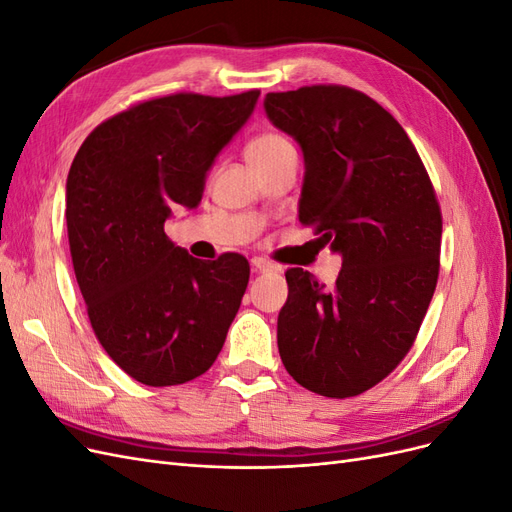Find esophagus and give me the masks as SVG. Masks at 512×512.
Returning <instances> with one entry per match:
<instances>
[{
  "mask_svg": "<svg viewBox=\"0 0 512 512\" xmlns=\"http://www.w3.org/2000/svg\"><path fill=\"white\" fill-rule=\"evenodd\" d=\"M252 269L256 273H273V271H280V267L275 265V262L267 260V258H260V256H254L252 258Z\"/></svg>",
  "mask_w": 512,
  "mask_h": 512,
  "instance_id": "1",
  "label": "esophagus"
}]
</instances>
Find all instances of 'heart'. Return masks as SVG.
<instances>
[{"label":"heart","mask_w":512,"mask_h":512,"mask_svg":"<svg viewBox=\"0 0 512 512\" xmlns=\"http://www.w3.org/2000/svg\"><path fill=\"white\" fill-rule=\"evenodd\" d=\"M292 149V143L280 132H260L256 134L250 143L245 147V156L250 164L267 162L275 156H280L282 151Z\"/></svg>","instance_id":"heart-1"}]
</instances>
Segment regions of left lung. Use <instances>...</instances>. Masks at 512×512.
Listing matches in <instances>:
<instances>
[{"label":"left lung","mask_w":512,"mask_h":512,"mask_svg":"<svg viewBox=\"0 0 512 512\" xmlns=\"http://www.w3.org/2000/svg\"><path fill=\"white\" fill-rule=\"evenodd\" d=\"M265 111L303 149L299 222L344 258L329 288L303 269L286 271L282 363L307 391L361 395L404 361L436 290V190L406 130L363 91H273Z\"/></svg>","instance_id":"obj_1"}]
</instances>
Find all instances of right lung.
Returning <instances> with one entry per match:
<instances>
[{"label": "right lung", "mask_w": 512, "mask_h": 512, "mask_svg": "<svg viewBox=\"0 0 512 512\" xmlns=\"http://www.w3.org/2000/svg\"><path fill=\"white\" fill-rule=\"evenodd\" d=\"M260 89L173 94L102 121L72 160L66 222L76 282L106 354L147 386L190 382L215 363L250 280L228 252L196 260L166 237L173 207L194 209L215 156Z\"/></svg>", "instance_id": "add662e5"}]
</instances>
